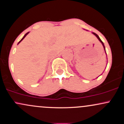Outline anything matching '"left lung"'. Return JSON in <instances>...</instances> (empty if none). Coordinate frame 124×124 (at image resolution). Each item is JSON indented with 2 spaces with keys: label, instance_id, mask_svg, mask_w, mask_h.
Segmentation results:
<instances>
[{
  "label": "left lung",
  "instance_id": "8db88e82",
  "mask_svg": "<svg viewBox=\"0 0 124 124\" xmlns=\"http://www.w3.org/2000/svg\"><path fill=\"white\" fill-rule=\"evenodd\" d=\"M93 34L94 35H96V37L98 39H99V40L100 41L101 43V44H102V45H103V47H104V49L105 51H106V48H105V46H104V43L103 42V41H102L101 40V39H100V37H99V35H98L97 34H96V33H94V32H93Z\"/></svg>",
  "mask_w": 124,
  "mask_h": 124
}]
</instances>
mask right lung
Instances as JSON below:
<instances>
[{"label": "right lung", "instance_id": "obj_1", "mask_svg": "<svg viewBox=\"0 0 124 124\" xmlns=\"http://www.w3.org/2000/svg\"><path fill=\"white\" fill-rule=\"evenodd\" d=\"M28 33H29V32H27V33H26V34H25L24 35V37H23V38H22V39H21V40H20V41H19V42H18V44H19V43H20V42H21V41H22V40H23V39H24V38L25 37H26V35H27Z\"/></svg>", "mask_w": 124, "mask_h": 124}]
</instances>
